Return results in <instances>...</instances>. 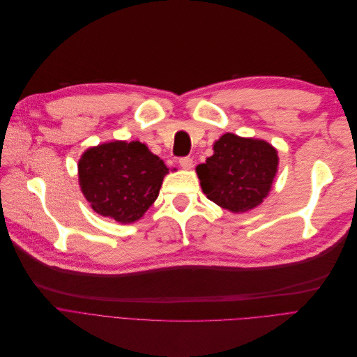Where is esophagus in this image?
<instances>
[{"instance_id":"esophagus-1","label":"esophagus","mask_w":357,"mask_h":357,"mask_svg":"<svg viewBox=\"0 0 357 357\" xmlns=\"http://www.w3.org/2000/svg\"><path fill=\"white\" fill-rule=\"evenodd\" d=\"M178 162H180V167L183 170H192L193 160L190 157H183V158H180Z\"/></svg>"}]
</instances>
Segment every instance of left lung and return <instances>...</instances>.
Listing matches in <instances>:
<instances>
[{
  "mask_svg": "<svg viewBox=\"0 0 357 357\" xmlns=\"http://www.w3.org/2000/svg\"><path fill=\"white\" fill-rule=\"evenodd\" d=\"M277 172L278 153L269 142L230 132L213 144V155L196 167L207 199L234 213L261 204Z\"/></svg>",
  "mask_w": 357,
  "mask_h": 357,
  "instance_id": "left-lung-1",
  "label": "left lung"
}]
</instances>
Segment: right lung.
<instances>
[{"label":"right lung","instance_id":"right-lung-1","mask_svg":"<svg viewBox=\"0 0 357 357\" xmlns=\"http://www.w3.org/2000/svg\"><path fill=\"white\" fill-rule=\"evenodd\" d=\"M77 172L80 190L98 215L132 223L155 202L169 169L139 141H112L83 153Z\"/></svg>","mask_w":357,"mask_h":357}]
</instances>
